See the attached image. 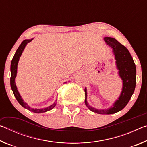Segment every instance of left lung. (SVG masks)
Wrapping results in <instances>:
<instances>
[{"label": "left lung", "mask_w": 147, "mask_h": 147, "mask_svg": "<svg viewBox=\"0 0 147 147\" xmlns=\"http://www.w3.org/2000/svg\"><path fill=\"white\" fill-rule=\"evenodd\" d=\"M106 44L112 49L115 56L117 69L119 70V75L123 80V89L120 96L113 103V106L106 109L94 108L87 102V90L85 88V104L91 111L99 114H113L123 109L128 103L136 88V67L130 52L115 39L109 37L104 38Z\"/></svg>", "instance_id": "8db88e82"}]
</instances>
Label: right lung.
Listing matches in <instances>:
<instances>
[{"mask_svg":"<svg viewBox=\"0 0 147 147\" xmlns=\"http://www.w3.org/2000/svg\"><path fill=\"white\" fill-rule=\"evenodd\" d=\"M32 39H25V40H24L23 42H22L21 44L20 45V46L18 47V49H17L16 53L14 54L13 58L12 59L11 62V67H10V71H11L10 85H11V88L12 89V91H13L15 97L16 98L17 100L18 101V102L21 104L22 106L24 107V108L28 109V110H30V111H32V112L34 113H40L46 112V111H48L53 108H54L56 105V100L55 102L52 104V105L48 107H46V108H41V109L32 108L31 107H30L26 102H24V100L21 98V96L20 95L18 90H17L16 82H15V78H16V77L17 76V65H18V62H19L20 57H21L22 53H23V52L24 51V48H25L26 45L28 43H30V41H32Z\"/></svg>","mask_w":147,"mask_h":147,"instance_id":"obj_1","label":"right lung"}]
</instances>
